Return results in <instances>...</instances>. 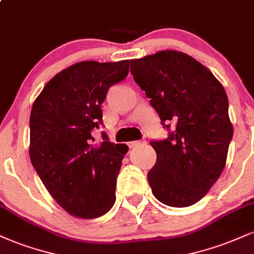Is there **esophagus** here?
Here are the masks:
<instances>
[{"instance_id": "34e87169", "label": "esophagus", "mask_w": 254, "mask_h": 254, "mask_svg": "<svg viewBox=\"0 0 254 254\" xmlns=\"http://www.w3.org/2000/svg\"><path fill=\"white\" fill-rule=\"evenodd\" d=\"M144 143H147V141H145V139H142V141H132V142H129V147L130 148H135V147H137V145H139V144H144Z\"/></svg>"}]
</instances>
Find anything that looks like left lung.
<instances>
[{
  "label": "left lung",
  "mask_w": 254,
  "mask_h": 254,
  "mask_svg": "<svg viewBox=\"0 0 254 254\" xmlns=\"http://www.w3.org/2000/svg\"><path fill=\"white\" fill-rule=\"evenodd\" d=\"M130 71L161 123H176L168 138L150 142L156 151L148 172L151 191L166 205L190 206L208 193L226 166L233 137L226 90L208 68L180 51L131 60Z\"/></svg>",
  "instance_id": "obj_1"
}]
</instances>
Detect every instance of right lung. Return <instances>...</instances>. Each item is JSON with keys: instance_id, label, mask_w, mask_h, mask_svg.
Wrapping results in <instances>:
<instances>
[{"instance_id": "1", "label": "right lung", "mask_w": 254, "mask_h": 254, "mask_svg": "<svg viewBox=\"0 0 254 254\" xmlns=\"http://www.w3.org/2000/svg\"><path fill=\"white\" fill-rule=\"evenodd\" d=\"M129 72V60L83 61L60 71L34 100L30 157L46 190L71 216L97 218L116 202V183L127 144L106 137L93 144L103 123L107 90Z\"/></svg>"}]
</instances>
